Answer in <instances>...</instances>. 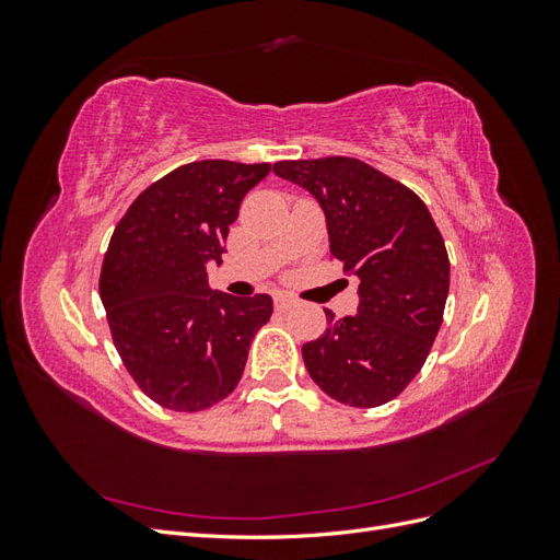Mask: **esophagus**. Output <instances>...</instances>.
<instances>
[{
    "instance_id": "obj_1",
    "label": "esophagus",
    "mask_w": 560,
    "mask_h": 560,
    "mask_svg": "<svg viewBox=\"0 0 560 560\" xmlns=\"http://www.w3.org/2000/svg\"><path fill=\"white\" fill-rule=\"evenodd\" d=\"M294 308V299H290L287 294H276V311L278 313H287Z\"/></svg>"
}]
</instances>
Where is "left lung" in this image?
Segmentation results:
<instances>
[{"mask_svg": "<svg viewBox=\"0 0 560 560\" xmlns=\"http://www.w3.org/2000/svg\"><path fill=\"white\" fill-rule=\"evenodd\" d=\"M273 173L317 200L331 257L360 282L358 313L325 311L327 331L301 348L311 378L358 409L395 399L425 364L448 296V254L428 206L358 159L280 161Z\"/></svg>", "mask_w": 560, "mask_h": 560, "instance_id": "8db88e82", "label": "left lung"}]
</instances>
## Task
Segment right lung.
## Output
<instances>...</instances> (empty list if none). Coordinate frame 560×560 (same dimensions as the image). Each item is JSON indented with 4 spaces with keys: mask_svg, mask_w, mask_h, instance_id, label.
I'll return each mask as SVG.
<instances>
[{
    "mask_svg": "<svg viewBox=\"0 0 560 560\" xmlns=\"http://www.w3.org/2000/svg\"><path fill=\"white\" fill-rule=\"evenodd\" d=\"M270 163L196 161L135 198L114 229L100 276L114 346L147 397L202 411L238 385L268 294L231 296L208 284L229 226Z\"/></svg>",
    "mask_w": 560,
    "mask_h": 560,
    "instance_id": "1",
    "label": "right lung"
}]
</instances>
